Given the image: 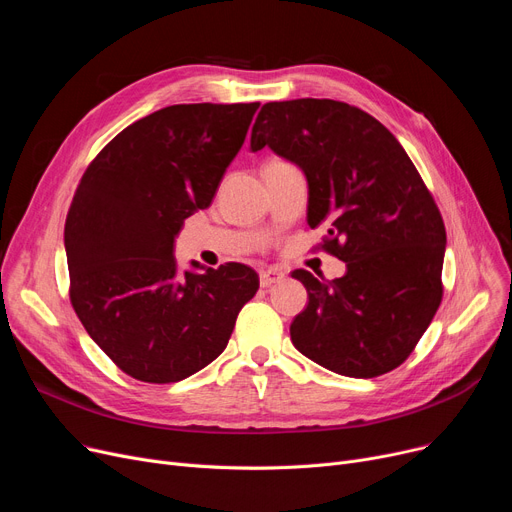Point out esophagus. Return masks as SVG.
<instances>
[{
  "instance_id": "1",
  "label": "esophagus",
  "mask_w": 512,
  "mask_h": 512,
  "mask_svg": "<svg viewBox=\"0 0 512 512\" xmlns=\"http://www.w3.org/2000/svg\"><path fill=\"white\" fill-rule=\"evenodd\" d=\"M284 278H286V274L280 272V270H265V272H261V276H259V284H261L263 288H267V286H274V284L282 282Z\"/></svg>"
}]
</instances>
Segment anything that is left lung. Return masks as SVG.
Wrapping results in <instances>:
<instances>
[{"label": "left lung", "mask_w": 512, "mask_h": 512, "mask_svg": "<svg viewBox=\"0 0 512 512\" xmlns=\"http://www.w3.org/2000/svg\"><path fill=\"white\" fill-rule=\"evenodd\" d=\"M307 178V224L346 263L336 280L292 272L309 305L290 324L297 351L348 378H375L411 353L442 301V215L394 134L332 99L272 101L251 130Z\"/></svg>", "instance_id": "obj_1"}]
</instances>
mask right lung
<instances>
[{
  "label": "right lung",
  "mask_w": 512,
  "mask_h": 512,
  "mask_svg": "<svg viewBox=\"0 0 512 512\" xmlns=\"http://www.w3.org/2000/svg\"><path fill=\"white\" fill-rule=\"evenodd\" d=\"M259 103L157 110L107 143L80 178L64 247L70 301L101 351L134 380L180 382L218 359L259 276L242 263L191 261L174 240L211 205Z\"/></svg>",
  "instance_id": "1"
}]
</instances>
